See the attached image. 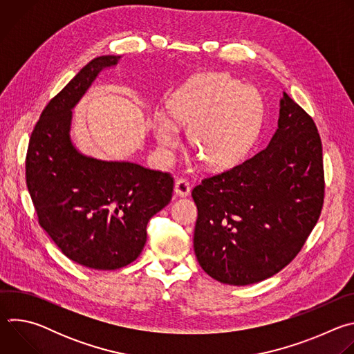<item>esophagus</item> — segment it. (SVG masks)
I'll list each match as a JSON object with an SVG mask.
<instances>
[{"instance_id": "obj_1", "label": "esophagus", "mask_w": 354, "mask_h": 354, "mask_svg": "<svg viewBox=\"0 0 354 354\" xmlns=\"http://www.w3.org/2000/svg\"><path fill=\"white\" fill-rule=\"evenodd\" d=\"M176 196L179 197H186L190 193V183L186 179H176L175 187H174Z\"/></svg>"}]
</instances>
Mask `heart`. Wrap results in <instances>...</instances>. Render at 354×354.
Instances as JSON below:
<instances>
[{"label": "heart", "instance_id": "b5f03b06", "mask_svg": "<svg viewBox=\"0 0 354 354\" xmlns=\"http://www.w3.org/2000/svg\"><path fill=\"white\" fill-rule=\"evenodd\" d=\"M171 115L156 118L161 145L176 147L179 124L189 126V142L207 167L230 168L241 162L257 142L263 120L261 92L228 74L200 75L182 85L172 96Z\"/></svg>", "mask_w": 354, "mask_h": 354}]
</instances>
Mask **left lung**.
<instances>
[{"instance_id":"obj_1","label":"left lung","mask_w":354,"mask_h":354,"mask_svg":"<svg viewBox=\"0 0 354 354\" xmlns=\"http://www.w3.org/2000/svg\"><path fill=\"white\" fill-rule=\"evenodd\" d=\"M322 142L313 118L284 92L269 145L201 180L193 246L198 265L232 286L262 281L301 250L322 210Z\"/></svg>"}]
</instances>
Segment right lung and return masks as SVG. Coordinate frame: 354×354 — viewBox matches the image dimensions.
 <instances>
[{"mask_svg": "<svg viewBox=\"0 0 354 354\" xmlns=\"http://www.w3.org/2000/svg\"><path fill=\"white\" fill-rule=\"evenodd\" d=\"M120 56L89 62L44 108L26 154V185L40 227L75 263L115 270L138 258L149 218L172 198L174 178L129 161L81 154L70 136L73 109Z\"/></svg>", "mask_w": 354, "mask_h": 354, "instance_id": "obj_1", "label": "right lung"}]
</instances>
